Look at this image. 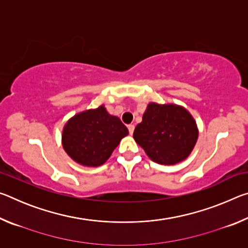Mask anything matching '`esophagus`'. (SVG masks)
Listing matches in <instances>:
<instances>
[{
	"label": "esophagus",
	"mask_w": 248,
	"mask_h": 248,
	"mask_svg": "<svg viewBox=\"0 0 248 248\" xmlns=\"http://www.w3.org/2000/svg\"><path fill=\"white\" fill-rule=\"evenodd\" d=\"M128 129H129V133L132 136L133 131H134V125H133V124H129V125H128Z\"/></svg>",
	"instance_id": "obj_1"
}]
</instances>
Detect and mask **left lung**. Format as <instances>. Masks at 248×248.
<instances>
[{
  "label": "left lung",
  "mask_w": 248,
  "mask_h": 248,
  "mask_svg": "<svg viewBox=\"0 0 248 248\" xmlns=\"http://www.w3.org/2000/svg\"><path fill=\"white\" fill-rule=\"evenodd\" d=\"M196 120L176 104L150 103L133 139L153 162L175 165L189 156L198 140Z\"/></svg>",
  "instance_id": "left-lung-1"
}]
</instances>
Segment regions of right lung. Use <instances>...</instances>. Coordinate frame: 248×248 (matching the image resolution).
<instances>
[{"instance_id":"obj_1","label":"right lung","mask_w":248,"mask_h":248,"mask_svg":"<svg viewBox=\"0 0 248 248\" xmlns=\"http://www.w3.org/2000/svg\"><path fill=\"white\" fill-rule=\"evenodd\" d=\"M128 129L105 105L78 112L66 121L62 130V146L78 164L86 167L103 165L110 157Z\"/></svg>"}]
</instances>
